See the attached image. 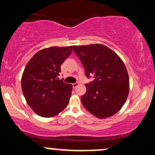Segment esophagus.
<instances>
[{
	"instance_id": "esophagus-1",
	"label": "esophagus",
	"mask_w": 155,
	"mask_h": 155,
	"mask_svg": "<svg viewBox=\"0 0 155 155\" xmlns=\"http://www.w3.org/2000/svg\"><path fill=\"white\" fill-rule=\"evenodd\" d=\"M78 84H79V83H74V84H72V86H73V88H76V87L78 86Z\"/></svg>"
}]
</instances>
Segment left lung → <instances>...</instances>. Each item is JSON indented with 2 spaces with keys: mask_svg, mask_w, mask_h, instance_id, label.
Wrapping results in <instances>:
<instances>
[{
  "mask_svg": "<svg viewBox=\"0 0 155 155\" xmlns=\"http://www.w3.org/2000/svg\"><path fill=\"white\" fill-rule=\"evenodd\" d=\"M88 78L94 81L85 86L81 97L84 108L97 118L113 116L122 108L129 93V76L122 59L102 44L74 46Z\"/></svg>",
  "mask_w": 155,
  "mask_h": 155,
  "instance_id": "1",
  "label": "left lung"
}]
</instances>
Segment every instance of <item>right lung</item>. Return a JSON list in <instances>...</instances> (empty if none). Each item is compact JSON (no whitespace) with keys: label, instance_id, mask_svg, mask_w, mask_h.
Wrapping results in <instances>:
<instances>
[{"label":"right lung","instance_id":"obj_1","mask_svg":"<svg viewBox=\"0 0 155 155\" xmlns=\"http://www.w3.org/2000/svg\"><path fill=\"white\" fill-rule=\"evenodd\" d=\"M73 47H52L32 57L23 71L21 86L33 111L43 117H52L67 107L72 85L59 80L60 66L70 56Z\"/></svg>","mask_w":155,"mask_h":155}]
</instances>
